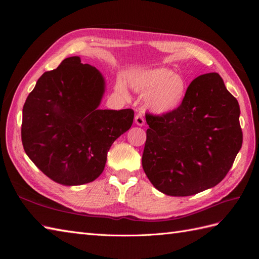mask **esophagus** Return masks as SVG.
<instances>
[{
    "mask_svg": "<svg viewBox=\"0 0 259 259\" xmlns=\"http://www.w3.org/2000/svg\"><path fill=\"white\" fill-rule=\"evenodd\" d=\"M135 123H136L137 125H140V126H142V125L145 124L144 114H143L142 112H138V113L135 115Z\"/></svg>",
    "mask_w": 259,
    "mask_h": 259,
    "instance_id": "obj_1",
    "label": "esophagus"
}]
</instances>
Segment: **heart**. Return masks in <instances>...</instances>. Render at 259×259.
Instances as JSON below:
<instances>
[{
  "label": "heart",
  "instance_id": "1",
  "mask_svg": "<svg viewBox=\"0 0 259 259\" xmlns=\"http://www.w3.org/2000/svg\"><path fill=\"white\" fill-rule=\"evenodd\" d=\"M131 89L146 95V106L155 114H165L177 109L186 96L187 83L183 76L166 68L144 70L128 77ZM115 89L124 93V85Z\"/></svg>",
  "mask_w": 259,
  "mask_h": 259
}]
</instances>
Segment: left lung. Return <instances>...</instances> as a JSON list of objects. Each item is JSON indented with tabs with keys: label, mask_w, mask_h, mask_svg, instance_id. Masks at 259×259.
Instances as JSON below:
<instances>
[{
	"label": "left lung",
	"mask_w": 259,
	"mask_h": 259,
	"mask_svg": "<svg viewBox=\"0 0 259 259\" xmlns=\"http://www.w3.org/2000/svg\"><path fill=\"white\" fill-rule=\"evenodd\" d=\"M147 114L143 168L159 191L187 197L226 177L243 135L238 100L218 73L195 77L175 110Z\"/></svg>",
	"instance_id": "1"
}]
</instances>
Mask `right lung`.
<instances>
[{
	"mask_svg": "<svg viewBox=\"0 0 259 259\" xmlns=\"http://www.w3.org/2000/svg\"><path fill=\"white\" fill-rule=\"evenodd\" d=\"M104 92L98 70L73 56L44 72L27 97L22 146L54 182L77 186L95 180L103 173L114 140L131 128L133 109H98Z\"/></svg>",
	"mask_w": 259,
	"mask_h": 259,
	"instance_id": "1",
	"label": "right lung"
}]
</instances>
